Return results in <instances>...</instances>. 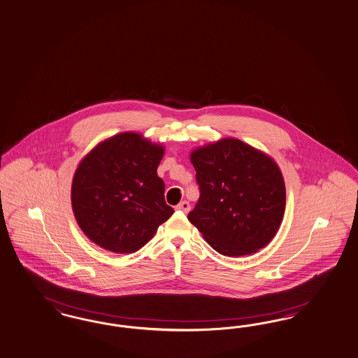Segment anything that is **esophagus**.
I'll return each mask as SVG.
<instances>
[{
    "mask_svg": "<svg viewBox=\"0 0 358 358\" xmlns=\"http://www.w3.org/2000/svg\"><path fill=\"white\" fill-rule=\"evenodd\" d=\"M177 210H180V211H182V213H189V210H190V203L187 202V201H182V202H180L178 205H177Z\"/></svg>",
    "mask_w": 358,
    "mask_h": 358,
    "instance_id": "obj_1",
    "label": "esophagus"
}]
</instances>
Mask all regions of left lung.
I'll return each instance as SVG.
<instances>
[{
  "label": "left lung",
  "instance_id": "1",
  "mask_svg": "<svg viewBox=\"0 0 358 358\" xmlns=\"http://www.w3.org/2000/svg\"><path fill=\"white\" fill-rule=\"evenodd\" d=\"M201 196L187 214L205 241L224 257H243L267 246L283 221L285 185L268 155L238 138L194 149Z\"/></svg>",
  "mask_w": 358,
  "mask_h": 358
}]
</instances>
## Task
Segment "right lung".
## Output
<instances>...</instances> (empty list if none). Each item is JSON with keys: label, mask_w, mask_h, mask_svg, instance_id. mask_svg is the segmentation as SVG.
<instances>
[{"label": "right lung", "mask_w": 358, "mask_h": 358, "mask_svg": "<svg viewBox=\"0 0 358 358\" xmlns=\"http://www.w3.org/2000/svg\"><path fill=\"white\" fill-rule=\"evenodd\" d=\"M165 148L136 132L106 138L79 162L71 205L80 230L95 245L131 254L155 236L174 210L164 198L157 166Z\"/></svg>", "instance_id": "add662e5"}]
</instances>
